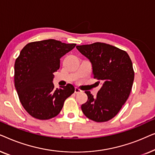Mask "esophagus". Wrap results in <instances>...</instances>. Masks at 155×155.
Masks as SVG:
<instances>
[{"label": "esophagus", "instance_id": "34e87169", "mask_svg": "<svg viewBox=\"0 0 155 155\" xmlns=\"http://www.w3.org/2000/svg\"><path fill=\"white\" fill-rule=\"evenodd\" d=\"M81 92H82V90H80L79 88H78V87L75 88V94H78V93H80Z\"/></svg>", "mask_w": 155, "mask_h": 155}]
</instances>
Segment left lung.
I'll list each match as a JSON object with an SVG mask.
<instances>
[{
  "mask_svg": "<svg viewBox=\"0 0 155 155\" xmlns=\"http://www.w3.org/2000/svg\"><path fill=\"white\" fill-rule=\"evenodd\" d=\"M76 48L90 61L94 78L102 83L96 97L86 91L88 99L81 106L82 111L94 121H108L119 112L130 95L134 80L132 61L125 51L105 43Z\"/></svg>",
  "mask_w": 155,
  "mask_h": 155,
  "instance_id": "8db88e82",
  "label": "left lung"
}]
</instances>
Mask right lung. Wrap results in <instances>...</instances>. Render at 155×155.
<instances>
[{
  "label": "right lung",
  "mask_w": 155,
  "mask_h": 155,
  "mask_svg": "<svg viewBox=\"0 0 155 155\" xmlns=\"http://www.w3.org/2000/svg\"><path fill=\"white\" fill-rule=\"evenodd\" d=\"M76 44L47 39L27 44L15 63V87L22 107L32 117L48 120L60 113L65 99L75 92L71 84L54 89V72L60 58Z\"/></svg>",
  "instance_id": "obj_1"
}]
</instances>
